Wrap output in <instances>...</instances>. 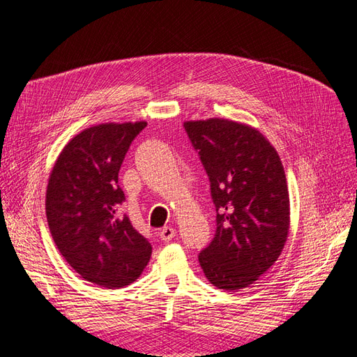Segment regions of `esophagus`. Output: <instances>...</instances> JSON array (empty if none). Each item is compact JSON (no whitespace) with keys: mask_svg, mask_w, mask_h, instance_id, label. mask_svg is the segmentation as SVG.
<instances>
[{"mask_svg":"<svg viewBox=\"0 0 357 357\" xmlns=\"http://www.w3.org/2000/svg\"><path fill=\"white\" fill-rule=\"evenodd\" d=\"M158 235H159V238H160L162 241L168 243V241H171L172 238H174L176 229L171 228V226H165V228H162V229L158 232Z\"/></svg>","mask_w":357,"mask_h":357,"instance_id":"1","label":"esophagus"}]
</instances>
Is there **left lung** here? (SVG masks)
Returning a JSON list of instances; mask_svg holds the SVG:
<instances>
[{
	"label": "left lung",
	"instance_id": "1",
	"mask_svg": "<svg viewBox=\"0 0 357 357\" xmlns=\"http://www.w3.org/2000/svg\"><path fill=\"white\" fill-rule=\"evenodd\" d=\"M210 180L215 234L198 261L218 289L240 290L274 265L289 234L286 174L257 129L226 119L185 122Z\"/></svg>",
	"mask_w": 357,
	"mask_h": 357
}]
</instances>
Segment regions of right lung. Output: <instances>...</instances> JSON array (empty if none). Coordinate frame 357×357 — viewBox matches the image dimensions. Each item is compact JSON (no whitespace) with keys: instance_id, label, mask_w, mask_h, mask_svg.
Wrapping results in <instances>:
<instances>
[{"instance_id":"1","label":"right lung","mask_w":357,"mask_h":357,"mask_svg":"<svg viewBox=\"0 0 357 357\" xmlns=\"http://www.w3.org/2000/svg\"><path fill=\"white\" fill-rule=\"evenodd\" d=\"M146 122L84 129L63 147L47 185L46 215L63 259L86 282L121 289L142 275L152 245L121 213L128 149Z\"/></svg>"}]
</instances>
